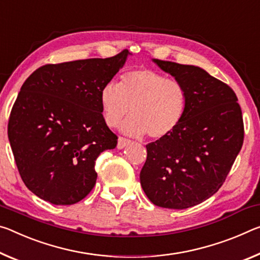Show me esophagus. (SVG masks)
Listing matches in <instances>:
<instances>
[{"label": "esophagus", "mask_w": 260, "mask_h": 260, "mask_svg": "<svg viewBox=\"0 0 260 260\" xmlns=\"http://www.w3.org/2000/svg\"><path fill=\"white\" fill-rule=\"evenodd\" d=\"M131 143V140H128V139H126V138H122V137H120L118 139V149H122V148H125V147H127Z\"/></svg>", "instance_id": "34e87169"}]
</instances>
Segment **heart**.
Instances as JSON below:
<instances>
[{
  "mask_svg": "<svg viewBox=\"0 0 260 260\" xmlns=\"http://www.w3.org/2000/svg\"><path fill=\"white\" fill-rule=\"evenodd\" d=\"M106 125L115 128L127 114L122 129L133 137L162 140L178 128L187 109V91L182 82L152 69L123 73L120 83L109 82L101 90Z\"/></svg>",
  "mask_w": 260,
  "mask_h": 260,
  "instance_id": "b5f03b06",
  "label": "heart"
}]
</instances>
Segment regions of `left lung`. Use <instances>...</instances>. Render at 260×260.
<instances>
[{"label":"left lung","mask_w":260,"mask_h":260,"mask_svg":"<svg viewBox=\"0 0 260 260\" xmlns=\"http://www.w3.org/2000/svg\"><path fill=\"white\" fill-rule=\"evenodd\" d=\"M182 82L187 109L170 137L148 143L140 182L152 204L184 209L219 191L244 140L236 93L228 84L196 66L154 60Z\"/></svg>","instance_id":"1"}]
</instances>
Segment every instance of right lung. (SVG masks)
Listing matches in <instances>:
<instances>
[{"mask_svg": "<svg viewBox=\"0 0 260 260\" xmlns=\"http://www.w3.org/2000/svg\"><path fill=\"white\" fill-rule=\"evenodd\" d=\"M127 55L45 64L24 82L8 137L24 184L40 199L73 205L93 188L97 157L118 142L102 114L101 90Z\"/></svg>", "mask_w": 260, "mask_h": 260, "instance_id": "1", "label": "right lung"}]
</instances>
